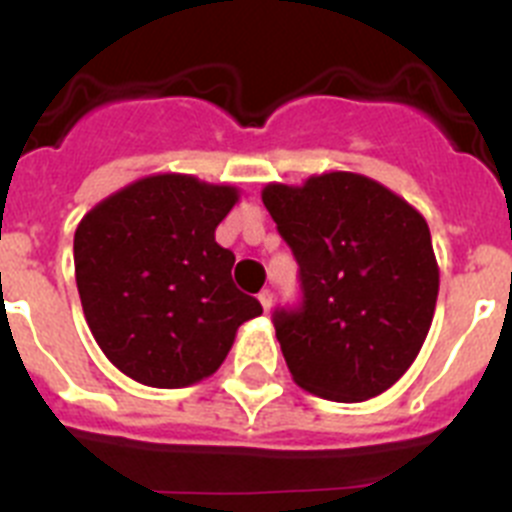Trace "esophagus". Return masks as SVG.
<instances>
[{
	"label": "esophagus",
	"instance_id": "34e87169",
	"mask_svg": "<svg viewBox=\"0 0 512 512\" xmlns=\"http://www.w3.org/2000/svg\"><path fill=\"white\" fill-rule=\"evenodd\" d=\"M259 302H261V307H264V312L271 310V305H274V295H271V289H264V292H261Z\"/></svg>",
	"mask_w": 512,
	"mask_h": 512
}]
</instances>
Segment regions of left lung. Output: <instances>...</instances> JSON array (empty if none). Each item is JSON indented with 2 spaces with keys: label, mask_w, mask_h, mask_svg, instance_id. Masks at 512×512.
<instances>
[{
  "label": "left lung",
  "mask_w": 512,
  "mask_h": 512,
  "mask_svg": "<svg viewBox=\"0 0 512 512\" xmlns=\"http://www.w3.org/2000/svg\"><path fill=\"white\" fill-rule=\"evenodd\" d=\"M261 200L300 264L302 305L274 312L292 379L333 402L390 390L420 354L436 310L425 217L354 171L266 184Z\"/></svg>",
  "instance_id": "left-lung-1"
}]
</instances>
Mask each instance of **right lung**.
<instances>
[{
    "label": "right lung",
    "mask_w": 512,
    "mask_h": 512,
    "mask_svg": "<svg viewBox=\"0 0 512 512\" xmlns=\"http://www.w3.org/2000/svg\"><path fill=\"white\" fill-rule=\"evenodd\" d=\"M241 192L189 174H153L81 217L74 269L104 356L130 379L179 390L215 374L235 333L261 315L235 289V256L215 228Z\"/></svg>",
    "instance_id": "obj_1"
}]
</instances>
